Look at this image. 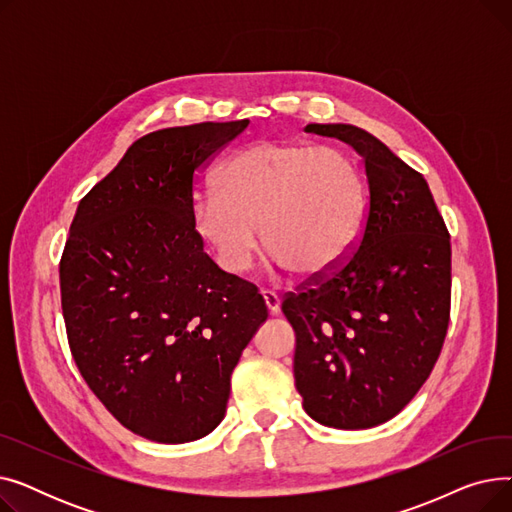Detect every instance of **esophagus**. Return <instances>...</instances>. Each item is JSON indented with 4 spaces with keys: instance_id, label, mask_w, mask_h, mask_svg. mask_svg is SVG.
Listing matches in <instances>:
<instances>
[{
    "instance_id": "34e87169",
    "label": "esophagus",
    "mask_w": 512,
    "mask_h": 512,
    "mask_svg": "<svg viewBox=\"0 0 512 512\" xmlns=\"http://www.w3.org/2000/svg\"><path fill=\"white\" fill-rule=\"evenodd\" d=\"M261 297H263V301H265L267 311H270L272 315H276V313L280 311V299H278V294H276V292H272V290H263V292H261Z\"/></svg>"
}]
</instances>
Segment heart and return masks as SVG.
<instances>
[{"label":"heart","instance_id":"obj_1","mask_svg":"<svg viewBox=\"0 0 512 512\" xmlns=\"http://www.w3.org/2000/svg\"><path fill=\"white\" fill-rule=\"evenodd\" d=\"M215 186L195 195L188 218L228 274L251 265L257 228L278 265L311 278L342 261L363 226V178L334 147L257 141L224 161Z\"/></svg>","mask_w":512,"mask_h":512}]
</instances>
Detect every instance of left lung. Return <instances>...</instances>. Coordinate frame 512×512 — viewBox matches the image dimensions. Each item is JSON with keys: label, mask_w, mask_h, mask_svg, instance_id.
Listing matches in <instances>:
<instances>
[{"label": "left lung", "mask_w": 512, "mask_h": 512, "mask_svg": "<svg viewBox=\"0 0 512 512\" xmlns=\"http://www.w3.org/2000/svg\"><path fill=\"white\" fill-rule=\"evenodd\" d=\"M305 132L351 145L369 201L353 253L288 292L294 386L311 419L367 429L405 409L432 373L450 319V234L425 178L353 124Z\"/></svg>", "instance_id": "left-lung-1"}]
</instances>
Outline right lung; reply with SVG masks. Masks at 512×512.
Returning a JSON list of instances; mask_svg holds the SVG:
<instances>
[{
	"mask_svg": "<svg viewBox=\"0 0 512 512\" xmlns=\"http://www.w3.org/2000/svg\"><path fill=\"white\" fill-rule=\"evenodd\" d=\"M247 126L145 134L80 199L70 226L60 288L72 357L105 409L153 442L218 427L230 375L267 319L257 286L220 270L188 218L199 170Z\"/></svg>",
	"mask_w": 512,
	"mask_h": 512,
	"instance_id": "1",
	"label": "right lung"
}]
</instances>
